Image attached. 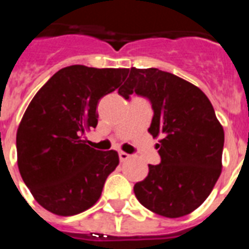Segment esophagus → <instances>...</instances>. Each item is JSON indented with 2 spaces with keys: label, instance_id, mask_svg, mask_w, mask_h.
<instances>
[{
  "label": "esophagus",
  "instance_id": "obj_1",
  "mask_svg": "<svg viewBox=\"0 0 249 249\" xmlns=\"http://www.w3.org/2000/svg\"><path fill=\"white\" fill-rule=\"evenodd\" d=\"M129 158H130V155L126 154V152H123V151L119 152V159H120V161H126Z\"/></svg>",
  "mask_w": 249,
  "mask_h": 249
}]
</instances>
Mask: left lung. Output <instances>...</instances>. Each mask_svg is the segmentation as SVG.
I'll return each instance as SVG.
<instances>
[{"label":"left lung","mask_w":249,"mask_h":249,"mask_svg":"<svg viewBox=\"0 0 249 249\" xmlns=\"http://www.w3.org/2000/svg\"><path fill=\"white\" fill-rule=\"evenodd\" d=\"M119 89L147 98L154 109L148 132L160 137V164L134 185L141 204L160 216L177 218L200 207L222 169L224 128L212 103L197 86L158 68H130Z\"/></svg>","instance_id":"1"}]
</instances>
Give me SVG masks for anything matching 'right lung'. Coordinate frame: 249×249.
Returning a JSON list of instances; mask_svg holds the SVG:
<instances>
[{
    "mask_svg": "<svg viewBox=\"0 0 249 249\" xmlns=\"http://www.w3.org/2000/svg\"><path fill=\"white\" fill-rule=\"evenodd\" d=\"M126 76V68H62L25 109L17 133L18 168L33 197L49 212L73 216L101 197L119 155L90 147L81 136L97 126L99 99Z\"/></svg>",
    "mask_w": 249,
    "mask_h": 249,
    "instance_id": "add662e5",
    "label": "right lung"
}]
</instances>
